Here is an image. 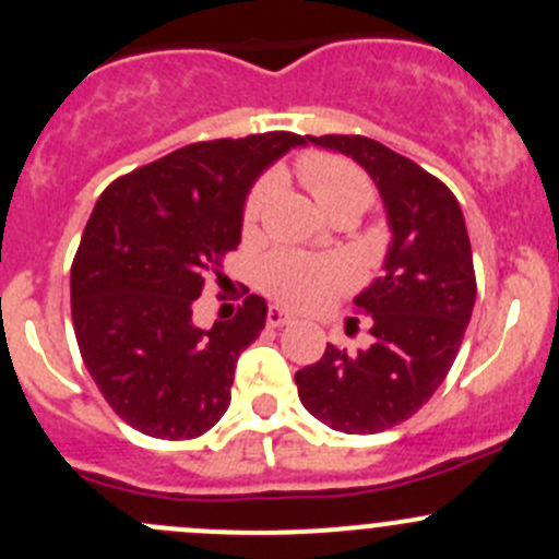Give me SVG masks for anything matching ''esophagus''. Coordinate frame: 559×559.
<instances>
[{"mask_svg":"<svg viewBox=\"0 0 559 559\" xmlns=\"http://www.w3.org/2000/svg\"><path fill=\"white\" fill-rule=\"evenodd\" d=\"M292 322H295V317H292V313L286 311V308L273 306L267 311V324H270V328H284V324H292Z\"/></svg>","mask_w":559,"mask_h":559,"instance_id":"34e87169","label":"esophagus"}]
</instances>
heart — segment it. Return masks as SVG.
<instances>
[{
	"instance_id": "b5f03b06",
	"label": "heart",
	"mask_w": 559,
	"mask_h": 559,
	"mask_svg": "<svg viewBox=\"0 0 559 559\" xmlns=\"http://www.w3.org/2000/svg\"><path fill=\"white\" fill-rule=\"evenodd\" d=\"M297 175H300L302 186L311 191V197L317 199V204L328 215L338 207H349V204L366 210L368 202H371L373 191L368 177L357 166H352L349 160L335 158V155H306L297 164ZM270 188H273V182L259 180L248 191L246 204H242V229L246 231L257 229L259 218L267 207ZM259 284L270 297L286 302V306L311 308L344 289L349 284V273L335 259L275 251L259 264Z\"/></svg>"
}]
</instances>
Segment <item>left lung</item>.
Listing matches in <instances>:
<instances>
[{
    "label": "left lung",
    "instance_id": "left-lung-1",
    "mask_svg": "<svg viewBox=\"0 0 559 559\" xmlns=\"http://www.w3.org/2000/svg\"><path fill=\"white\" fill-rule=\"evenodd\" d=\"M371 175L388 213L384 273L355 297L371 346L328 344L295 373L302 406L344 435L404 424L451 371L475 306V267L462 207L445 182L366 135H308Z\"/></svg>",
    "mask_w": 559,
    "mask_h": 559
}]
</instances>
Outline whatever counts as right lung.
<instances>
[{
	"label": "right lung",
	"instance_id": "1",
	"mask_svg": "<svg viewBox=\"0 0 559 559\" xmlns=\"http://www.w3.org/2000/svg\"><path fill=\"white\" fill-rule=\"evenodd\" d=\"M306 144L286 130L215 139L114 180L97 199L70 267L81 357L124 424L158 440H193L226 412L240 352L267 302L248 295L235 319L193 324V300L240 246L242 204L270 164Z\"/></svg>",
	"mask_w": 559,
	"mask_h": 559
}]
</instances>
